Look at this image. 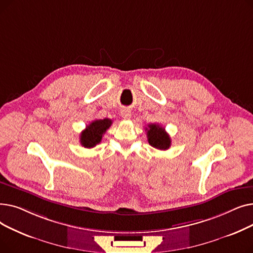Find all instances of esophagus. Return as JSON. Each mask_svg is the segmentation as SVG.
<instances>
[{"instance_id": "obj_1", "label": "esophagus", "mask_w": 253, "mask_h": 253, "mask_svg": "<svg viewBox=\"0 0 253 253\" xmlns=\"http://www.w3.org/2000/svg\"><path fill=\"white\" fill-rule=\"evenodd\" d=\"M121 116L124 119H130L131 118V111L129 109H124L121 111Z\"/></svg>"}]
</instances>
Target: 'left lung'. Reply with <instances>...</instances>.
I'll list each match as a JSON object with an SVG mask.
<instances>
[{"label": "left lung", "mask_w": 253, "mask_h": 253, "mask_svg": "<svg viewBox=\"0 0 253 253\" xmlns=\"http://www.w3.org/2000/svg\"><path fill=\"white\" fill-rule=\"evenodd\" d=\"M148 130L147 136L148 141L152 147L158 150H168L171 145V139L165 131V128L160 126L159 124H150L149 128H145Z\"/></svg>", "instance_id": "1"}]
</instances>
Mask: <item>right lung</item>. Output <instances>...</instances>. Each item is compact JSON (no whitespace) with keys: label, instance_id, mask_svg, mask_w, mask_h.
<instances>
[{"label":"right lung","instance_id":"right-lung-1","mask_svg":"<svg viewBox=\"0 0 253 253\" xmlns=\"http://www.w3.org/2000/svg\"><path fill=\"white\" fill-rule=\"evenodd\" d=\"M112 123V120L110 119L94 120V121H92L89 125L86 126L85 130H83L81 135H80L81 144L87 149L94 148L97 143L101 141L102 135L111 127Z\"/></svg>","mask_w":253,"mask_h":253}]
</instances>
